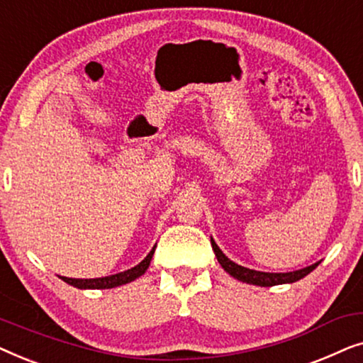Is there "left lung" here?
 I'll list each match as a JSON object with an SVG mask.
<instances>
[{
	"label": "left lung",
	"mask_w": 363,
	"mask_h": 363,
	"mask_svg": "<svg viewBox=\"0 0 363 363\" xmlns=\"http://www.w3.org/2000/svg\"><path fill=\"white\" fill-rule=\"evenodd\" d=\"M211 246L213 251H215L216 259L220 262L223 269H225L228 274L235 277V279L241 281V282H247V284H255V286H261V287H271V286H277V284H291V282H296L306 277L309 272L315 269L317 266L320 264V261L314 262L312 266L302 267V269L297 271H291V272H262V271H256V269H250V267L240 266L236 262H233L230 257L225 256L215 240L211 238Z\"/></svg>",
	"instance_id": "obj_1"
}]
</instances>
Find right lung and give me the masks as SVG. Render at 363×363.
I'll return each mask as SVG.
<instances>
[{"label":"right lung","instance_id":"obj_1","mask_svg":"<svg viewBox=\"0 0 363 363\" xmlns=\"http://www.w3.org/2000/svg\"><path fill=\"white\" fill-rule=\"evenodd\" d=\"M155 247L157 246H153L152 251L148 252L145 259H143L142 262H138L137 266H133L127 271L117 272V274L106 276V277H96V279H72V277L61 276V279L64 282H67V284L77 287V289H112V287L128 284V282L135 281L137 277L145 274L148 266H150V261H152L153 252H155Z\"/></svg>","mask_w":363,"mask_h":363}]
</instances>
